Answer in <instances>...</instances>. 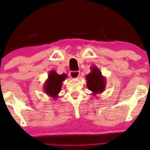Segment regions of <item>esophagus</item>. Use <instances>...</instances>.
Listing matches in <instances>:
<instances>
[{"label":"esophagus","mask_w":150,"mask_h":150,"mask_svg":"<svg viewBox=\"0 0 150 150\" xmlns=\"http://www.w3.org/2000/svg\"><path fill=\"white\" fill-rule=\"evenodd\" d=\"M79 74H80L79 71H71L69 73V75L72 79H77L79 76Z\"/></svg>","instance_id":"obj_1"}]
</instances>
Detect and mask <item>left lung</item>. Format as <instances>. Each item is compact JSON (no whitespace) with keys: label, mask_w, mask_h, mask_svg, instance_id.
Masks as SVG:
<instances>
[{"label":"left lung","mask_w":150,"mask_h":150,"mask_svg":"<svg viewBox=\"0 0 150 150\" xmlns=\"http://www.w3.org/2000/svg\"><path fill=\"white\" fill-rule=\"evenodd\" d=\"M91 73L86 75V86L94 96L105 91L107 81L106 77L102 75L101 71L97 66H91Z\"/></svg>","instance_id":"8db88e82"}]
</instances>
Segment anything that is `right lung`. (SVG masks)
<instances>
[{
  "instance_id": "obj_1",
  "label": "right lung",
  "mask_w": 150,
  "mask_h": 150,
  "mask_svg": "<svg viewBox=\"0 0 150 150\" xmlns=\"http://www.w3.org/2000/svg\"><path fill=\"white\" fill-rule=\"evenodd\" d=\"M66 77V74L58 75L54 70L50 71L48 73V79L43 84V91L45 93L52 97L54 100H56L59 97L58 94L61 91L62 83Z\"/></svg>"
}]
</instances>
